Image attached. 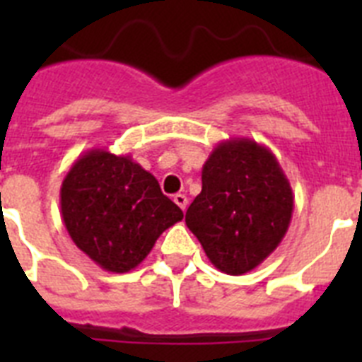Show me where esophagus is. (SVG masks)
<instances>
[{
  "label": "esophagus",
  "mask_w": 362,
  "mask_h": 362,
  "mask_svg": "<svg viewBox=\"0 0 362 362\" xmlns=\"http://www.w3.org/2000/svg\"><path fill=\"white\" fill-rule=\"evenodd\" d=\"M174 203L177 204L179 209L183 210H187V204H188V199H187V196H185V194H175L174 196Z\"/></svg>",
  "instance_id": "obj_1"
}]
</instances>
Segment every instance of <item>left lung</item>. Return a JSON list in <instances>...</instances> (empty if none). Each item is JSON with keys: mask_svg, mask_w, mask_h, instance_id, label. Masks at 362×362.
Wrapping results in <instances>:
<instances>
[{"mask_svg": "<svg viewBox=\"0 0 362 362\" xmlns=\"http://www.w3.org/2000/svg\"><path fill=\"white\" fill-rule=\"evenodd\" d=\"M203 188L187 210V226L217 270L243 276L276 250L288 230L293 192L264 145L230 137L212 150Z\"/></svg>", "mask_w": 362, "mask_h": 362, "instance_id": "1", "label": "left lung"}]
</instances>
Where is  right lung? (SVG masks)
Returning <instances> with one entry per match:
<instances>
[{"mask_svg":"<svg viewBox=\"0 0 362 362\" xmlns=\"http://www.w3.org/2000/svg\"><path fill=\"white\" fill-rule=\"evenodd\" d=\"M59 203L76 246L114 274L134 270L159 235L183 219L150 172L130 156L103 148L76 159L63 179Z\"/></svg>","mask_w":362,"mask_h":362,"instance_id":"obj_1","label":"right lung"}]
</instances>
